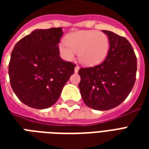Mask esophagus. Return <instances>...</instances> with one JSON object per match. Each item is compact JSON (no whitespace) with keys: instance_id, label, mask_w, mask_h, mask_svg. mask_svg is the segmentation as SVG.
Listing matches in <instances>:
<instances>
[{"instance_id":"34e87169","label":"esophagus","mask_w":149,"mask_h":149,"mask_svg":"<svg viewBox=\"0 0 149 149\" xmlns=\"http://www.w3.org/2000/svg\"><path fill=\"white\" fill-rule=\"evenodd\" d=\"M79 66H78V65H77V66H76V67H75V72H77L78 71H79Z\"/></svg>"}]
</instances>
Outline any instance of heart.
Returning a JSON list of instances; mask_svg holds the SVG:
<instances>
[{
	"label": "heart",
	"mask_w": 149,
	"mask_h": 149,
	"mask_svg": "<svg viewBox=\"0 0 149 149\" xmlns=\"http://www.w3.org/2000/svg\"><path fill=\"white\" fill-rule=\"evenodd\" d=\"M60 54L66 61H72L76 52L78 59L85 65H95L102 62L109 49V40L101 32L81 31L68 35L65 41L58 45Z\"/></svg>",
	"instance_id": "b5f03b06"
}]
</instances>
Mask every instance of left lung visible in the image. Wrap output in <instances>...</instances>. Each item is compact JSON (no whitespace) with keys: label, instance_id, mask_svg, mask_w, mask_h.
Listing matches in <instances>:
<instances>
[{"label":"left lung","instance_id":"8db88e82","mask_svg":"<svg viewBox=\"0 0 149 149\" xmlns=\"http://www.w3.org/2000/svg\"><path fill=\"white\" fill-rule=\"evenodd\" d=\"M109 49L101 64L81 68L79 88L84 104L100 111L112 109L124 101L136 81L137 62L131 44L111 31L103 30Z\"/></svg>","mask_w":149,"mask_h":149}]
</instances>
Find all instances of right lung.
Returning a JSON list of instances; mask_svg holds the SVG:
<instances>
[{"label":"right lung","mask_w":149,"mask_h":149,"mask_svg":"<svg viewBox=\"0 0 149 149\" xmlns=\"http://www.w3.org/2000/svg\"><path fill=\"white\" fill-rule=\"evenodd\" d=\"M62 28L36 29L13 48L8 65L13 90L22 103L44 109L53 105L76 65L60 56Z\"/></svg>","instance_id":"obj_1"}]
</instances>
